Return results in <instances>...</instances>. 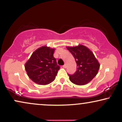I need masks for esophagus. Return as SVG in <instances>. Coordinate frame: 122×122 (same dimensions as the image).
Returning a JSON list of instances; mask_svg holds the SVG:
<instances>
[{
  "label": "esophagus",
  "instance_id": "obj_1",
  "mask_svg": "<svg viewBox=\"0 0 122 122\" xmlns=\"http://www.w3.org/2000/svg\"><path fill=\"white\" fill-rule=\"evenodd\" d=\"M63 66V68H66V64H64V66Z\"/></svg>",
  "mask_w": 122,
  "mask_h": 122
}]
</instances>
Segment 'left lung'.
<instances>
[{"label":"left lung","instance_id":"8db88e82","mask_svg":"<svg viewBox=\"0 0 122 122\" xmlns=\"http://www.w3.org/2000/svg\"><path fill=\"white\" fill-rule=\"evenodd\" d=\"M66 48L74 57L77 69L73 74H68L69 80L79 86L87 84L97 74L99 63L93 53L86 46L79 45Z\"/></svg>","mask_w":122,"mask_h":122}]
</instances>
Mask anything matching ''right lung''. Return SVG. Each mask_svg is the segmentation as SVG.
<instances>
[{"label":"right lung","instance_id":"obj_1","mask_svg":"<svg viewBox=\"0 0 122 122\" xmlns=\"http://www.w3.org/2000/svg\"><path fill=\"white\" fill-rule=\"evenodd\" d=\"M54 52V49L46 46L38 48L25 64L28 76L36 84L46 85L54 81L60 66Z\"/></svg>","mask_w":122,"mask_h":122}]
</instances>
